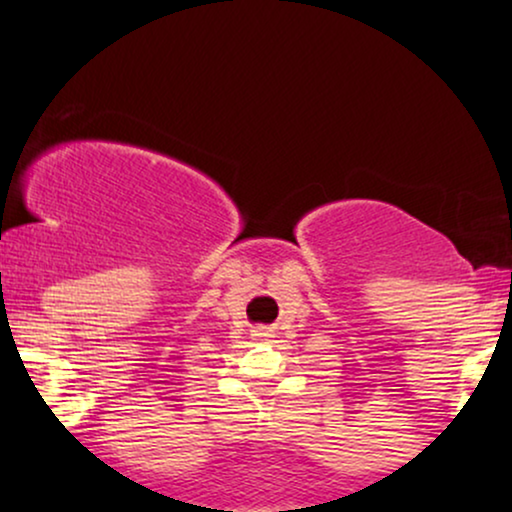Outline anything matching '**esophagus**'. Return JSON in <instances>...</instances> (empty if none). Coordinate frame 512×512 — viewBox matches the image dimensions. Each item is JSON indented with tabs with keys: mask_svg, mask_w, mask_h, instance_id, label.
<instances>
[{
	"mask_svg": "<svg viewBox=\"0 0 512 512\" xmlns=\"http://www.w3.org/2000/svg\"><path fill=\"white\" fill-rule=\"evenodd\" d=\"M254 335H256V338H261V340H268V338H272V335H275V333H272L270 328H258V331H256Z\"/></svg>",
	"mask_w": 512,
	"mask_h": 512,
	"instance_id": "obj_1",
	"label": "esophagus"
}]
</instances>
